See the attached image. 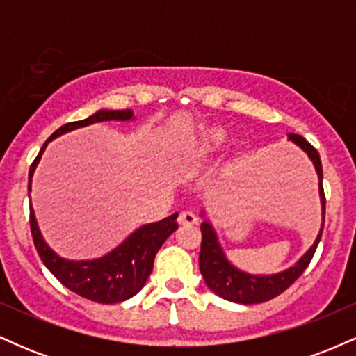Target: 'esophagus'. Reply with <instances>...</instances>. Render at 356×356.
Listing matches in <instances>:
<instances>
[{
	"label": "esophagus",
	"instance_id": "obj_1",
	"mask_svg": "<svg viewBox=\"0 0 356 356\" xmlns=\"http://www.w3.org/2000/svg\"><path fill=\"white\" fill-rule=\"evenodd\" d=\"M179 224H186V226H194V224H197V218H195L194 212L191 211H182L181 214H179Z\"/></svg>",
	"mask_w": 356,
	"mask_h": 356
}]
</instances>
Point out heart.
Returning <instances> with one entry per match:
<instances>
[{
    "instance_id": "1",
    "label": "heart",
    "mask_w": 356,
    "mask_h": 356,
    "mask_svg": "<svg viewBox=\"0 0 356 356\" xmlns=\"http://www.w3.org/2000/svg\"><path fill=\"white\" fill-rule=\"evenodd\" d=\"M226 140V134L222 129H209L202 134V137L197 142V154L199 155H209L214 154L216 150L220 149V145Z\"/></svg>"
}]
</instances>
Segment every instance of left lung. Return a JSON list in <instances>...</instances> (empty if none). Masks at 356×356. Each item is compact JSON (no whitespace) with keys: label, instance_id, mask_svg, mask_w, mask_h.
Listing matches in <instances>:
<instances>
[{"label":"left lung","instance_id":"8db88e82","mask_svg":"<svg viewBox=\"0 0 356 356\" xmlns=\"http://www.w3.org/2000/svg\"><path fill=\"white\" fill-rule=\"evenodd\" d=\"M289 140H293L295 144L300 145L301 149L309 155L314 167H316L318 177H320L323 224H325V191H323V167L320 154H318V150L301 136L289 134ZM201 232L202 241L201 252H199V269H201V275L204 277V281H206V284L209 286L211 291H214L216 295L224 298V300L232 301V303L256 305L264 303V301H269L273 300V298L280 296L281 293L286 291L289 286L295 283L298 277L303 275L305 269L308 268L309 263H312L314 251H316L318 243H320L323 227L313 246L308 249V252L298 261L295 266L271 276H252L236 269L229 261L226 259V256H224L222 249H220L218 238H216L209 222L201 224Z\"/></svg>","mask_w":356,"mask_h":356}]
</instances>
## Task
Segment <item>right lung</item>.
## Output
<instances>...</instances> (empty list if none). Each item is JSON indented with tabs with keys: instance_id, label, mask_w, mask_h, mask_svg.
<instances>
[{
	"instance_id": "right-lung-1",
	"label": "right lung",
	"mask_w": 356,
	"mask_h": 356,
	"mask_svg": "<svg viewBox=\"0 0 356 356\" xmlns=\"http://www.w3.org/2000/svg\"><path fill=\"white\" fill-rule=\"evenodd\" d=\"M129 118H132L130 110H100L85 120L61 125L58 130L51 134V137L43 144L40 154L36 155L33 164L30 167V182L44 147L55 137L70 132L73 129H79V127L95 124V122L129 120ZM28 189H30V186H28ZM177 216L179 214H172L169 218L159 220V222L145 224L132 236H129L117 249L108 252L107 256L93 261H67L56 256L40 234L35 212L31 207L30 227L35 248L44 266L50 269L51 275L65 288H68L81 298L95 301V303L113 305L129 300L144 288L147 277L152 273L155 254L165 243V239L177 229V222H175Z\"/></svg>"
}]
</instances>
